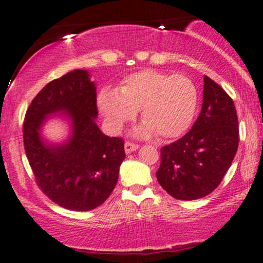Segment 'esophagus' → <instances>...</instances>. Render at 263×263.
Masks as SVG:
<instances>
[{
    "label": "esophagus",
    "mask_w": 263,
    "mask_h": 263,
    "mask_svg": "<svg viewBox=\"0 0 263 263\" xmlns=\"http://www.w3.org/2000/svg\"><path fill=\"white\" fill-rule=\"evenodd\" d=\"M124 149H125L126 154H130V153L135 152V150L139 149V145H138V144L130 143V141H126V143L124 144Z\"/></svg>",
    "instance_id": "1"
}]
</instances>
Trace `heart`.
Instances as JSON below:
<instances>
[{
  "mask_svg": "<svg viewBox=\"0 0 263 263\" xmlns=\"http://www.w3.org/2000/svg\"><path fill=\"white\" fill-rule=\"evenodd\" d=\"M99 111L111 133H119L140 110L138 137L154 133L163 139L184 134L199 107V90L190 78L144 69L128 76L118 89L103 88L97 97Z\"/></svg>",
  "mask_w": 263,
  "mask_h": 263,
  "instance_id": "b5f03b06",
  "label": "heart"
}]
</instances>
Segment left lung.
<instances>
[{
  "label": "left lung",
  "mask_w": 263,
  "mask_h": 263,
  "mask_svg": "<svg viewBox=\"0 0 263 263\" xmlns=\"http://www.w3.org/2000/svg\"><path fill=\"white\" fill-rule=\"evenodd\" d=\"M202 107L190 132L160 150L156 179L178 200H196L220 185L238 147L234 100L219 84L203 77Z\"/></svg>",
  "instance_id": "obj_1"
}]
</instances>
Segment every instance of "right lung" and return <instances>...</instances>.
Instances as JSON below:
<instances>
[{"instance_id": "obj_1", "label": "right lung", "mask_w": 263, "mask_h": 263, "mask_svg": "<svg viewBox=\"0 0 263 263\" xmlns=\"http://www.w3.org/2000/svg\"><path fill=\"white\" fill-rule=\"evenodd\" d=\"M89 77L76 69L49 82L32 100L23 123L26 155L37 185L53 202L74 211L93 210L108 199L125 158L122 138L107 137L97 125V88ZM52 115H64L71 124L64 143L42 137Z\"/></svg>"}]
</instances>
